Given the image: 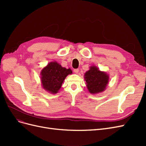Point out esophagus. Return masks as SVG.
Returning a JSON list of instances; mask_svg holds the SVG:
<instances>
[{
  "mask_svg": "<svg viewBox=\"0 0 146 146\" xmlns=\"http://www.w3.org/2000/svg\"><path fill=\"white\" fill-rule=\"evenodd\" d=\"M78 71H79V70H78V69H74V72L76 73V74H77L78 72Z\"/></svg>",
  "mask_w": 146,
  "mask_h": 146,
  "instance_id": "obj_1",
  "label": "esophagus"
}]
</instances>
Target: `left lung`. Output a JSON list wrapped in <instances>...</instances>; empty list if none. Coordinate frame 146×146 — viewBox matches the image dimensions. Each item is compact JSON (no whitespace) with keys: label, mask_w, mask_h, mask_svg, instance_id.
Here are the masks:
<instances>
[{"label":"left lung","mask_w":146,"mask_h":146,"mask_svg":"<svg viewBox=\"0 0 146 146\" xmlns=\"http://www.w3.org/2000/svg\"><path fill=\"white\" fill-rule=\"evenodd\" d=\"M86 86L91 94H98L105 90L109 82V76L95 66H92L84 75Z\"/></svg>","instance_id":"obj_1"}]
</instances>
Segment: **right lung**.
Listing matches in <instances>:
<instances>
[{
  "label": "right lung",
  "mask_w": 146,
  "mask_h": 146,
  "mask_svg": "<svg viewBox=\"0 0 146 146\" xmlns=\"http://www.w3.org/2000/svg\"><path fill=\"white\" fill-rule=\"evenodd\" d=\"M72 73L70 68L66 69L56 61L48 63L41 72L42 88L52 94L58 92L66 77Z\"/></svg>",
  "instance_id": "add662e5"
}]
</instances>
